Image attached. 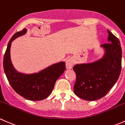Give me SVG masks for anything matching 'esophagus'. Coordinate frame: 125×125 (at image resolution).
Masks as SVG:
<instances>
[{
	"instance_id": "34e87169",
	"label": "esophagus",
	"mask_w": 125,
	"mask_h": 125,
	"mask_svg": "<svg viewBox=\"0 0 125 125\" xmlns=\"http://www.w3.org/2000/svg\"><path fill=\"white\" fill-rule=\"evenodd\" d=\"M65 65H66V68L67 69H71L73 65V61L72 59L69 58V60H67L65 62Z\"/></svg>"
}]
</instances>
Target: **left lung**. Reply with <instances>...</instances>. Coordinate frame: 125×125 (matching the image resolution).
<instances>
[{
    "label": "left lung",
    "mask_w": 125,
    "mask_h": 125,
    "mask_svg": "<svg viewBox=\"0 0 125 125\" xmlns=\"http://www.w3.org/2000/svg\"><path fill=\"white\" fill-rule=\"evenodd\" d=\"M109 43L102 44L105 53L101 60L73 67L76 78L75 94L87 101L97 100L106 95L118 79L122 69V47L120 41L109 30Z\"/></svg>",
    "instance_id": "obj_1"
}]
</instances>
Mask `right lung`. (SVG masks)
<instances>
[{"label": "right lung", "instance_id": "obj_1", "mask_svg": "<svg viewBox=\"0 0 125 125\" xmlns=\"http://www.w3.org/2000/svg\"><path fill=\"white\" fill-rule=\"evenodd\" d=\"M26 32L27 29L23 28L16 33L10 40L3 58V69L8 82L16 92L28 100H42L52 93L56 80L65 71V63L53 64L33 74H23L16 71L11 61V44L16 38Z\"/></svg>", "mask_w": 125, "mask_h": 125}]
</instances>
